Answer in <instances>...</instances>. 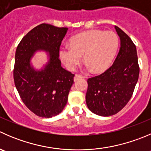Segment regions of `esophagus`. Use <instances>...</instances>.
Returning <instances> with one entry per match:
<instances>
[{"label": "esophagus", "mask_w": 151, "mask_h": 151, "mask_svg": "<svg viewBox=\"0 0 151 151\" xmlns=\"http://www.w3.org/2000/svg\"><path fill=\"white\" fill-rule=\"evenodd\" d=\"M82 78H84V77H83V75H81V74H75V76H74V82H76L78 80H80V79H82Z\"/></svg>", "instance_id": "1"}]
</instances>
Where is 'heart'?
Returning a JSON list of instances; mask_svg holds the SVG:
<instances>
[{"instance_id":"heart-1","label":"heart","mask_w":151,"mask_h":151,"mask_svg":"<svg viewBox=\"0 0 151 151\" xmlns=\"http://www.w3.org/2000/svg\"><path fill=\"white\" fill-rule=\"evenodd\" d=\"M69 44L59 49L60 58L68 69L74 70L83 55L88 67L100 72L106 69L114 58L119 38L112 31L93 29L73 36Z\"/></svg>"}]
</instances>
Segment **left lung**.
<instances>
[{"instance_id":"8db88e82","label":"left lung","mask_w":151,"mask_h":151,"mask_svg":"<svg viewBox=\"0 0 151 151\" xmlns=\"http://www.w3.org/2000/svg\"><path fill=\"white\" fill-rule=\"evenodd\" d=\"M114 28L120 39L114 62L104 73L88 79L86 104L91 112L102 116L116 114L127 105L139 74L136 46L122 29Z\"/></svg>"}]
</instances>
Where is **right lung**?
I'll list each match as a JSON object with an SVG mask.
<instances>
[{
  "instance_id": "right-lung-1",
  "label": "right lung",
  "mask_w": 151,
  "mask_h": 151,
  "mask_svg": "<svg viewBox=\"0 0 151 151\" xmlns=\"http://www.w3.org/2000/svg\"><path fill=\"white\" fill-rule=\"evenodd\" d=\"M68 28L42 23L23 37L15 52L14 81L26 106L37 116L51 118L62 112L74 83V74L61 66L59 49ZM37 50H44L49 60L40 70L30 60Z\"/></svg>"
}]
</instances>
